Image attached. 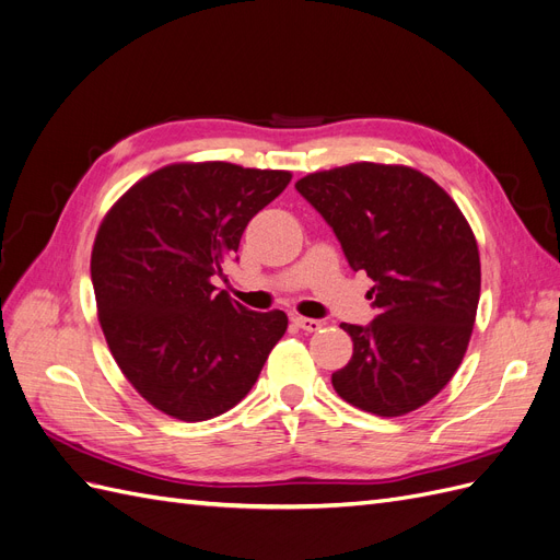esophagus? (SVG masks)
Instances as JSON below:
<instances>
[{
  "label": "esophagus",
  "instance_id": "1",
  "mask_svg": "<svg viewBox=\"0 0 560 560\" xmlns=\"http://www.w3.org/2000/svg\"><path fill=\"white\" fill-rule=\"evenodd\" d=\"M292 322H294V325H296L299 329L306 331V334H313V331H317V329L322 327V322H319V319H313V317H301V315H296V317H292Z\"/></svg>",
  "mask_w": 560,
  "mask_h": 560
}]
</instances>
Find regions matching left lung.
Listing matches in <instances>:
<instances>
[{"label": "left lung", "mask_w": 560, "mask_h": 560, "mask_svg": "<svg viewBox=\"0 0 560 560\" xmlns=\"http://www.w3.org/2000/svg\"><path fill=\"white\" fill-rule=\"evenodd\" d=\"M296 191L325 217L352 270H366L378 308L341 325L350 362L331 374L338 397L395 418L436 397L460 366L477 317L481 261L455 200L406 165L350 163L306 175Z\"/></svg>", "instance_id": "obj_1"}]
</instances>
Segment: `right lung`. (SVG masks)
<instances>
[{
    "instance_id": "obj_1",
    "label": "right lung",
    "mask_w": 560,
    "mask_h": 560,
    "mask_svg": "<svg viewBox=\"0 0 560 560\" xmlns=\"http://www.w3.org/2000/svg\"><path fill=\"white\" fill-rule=\"evenodd\" d=\"M292 175L224 161L173 163L114 202L97 229L91 280L118 369L159 411L198 422L233 409L287 331L217 292L249 219Z\"/></svg>"
}]
</instances>
